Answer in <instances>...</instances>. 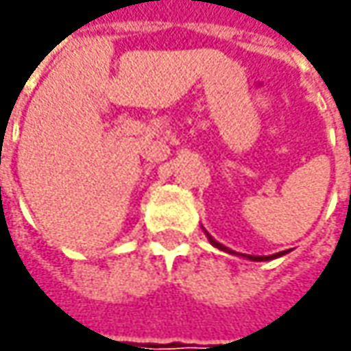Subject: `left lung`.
Instances as JSON below:
<instances>
[{
	"mask_svg": "<svg viewBox=\"0 0 351 351\" xmlns=\"http://www.w3.org/2000/svg\"><path fill=\"white\" fill-rule=\"evenodd\" d=\"M205 234H207V238H209V242L215 246V248L223 250V252H228V254H234V256H242V258H246V260H252V262H267V260H276V258H279V256H285L287 252H277V254H271V256H250V254H236L234 250L226 248V246H223L221 242H217L213 236L205 230Z\"/></svg>",
	"mask_w": 351,
	"mask_h": 351,
	"instance_id": "1",
	"label": "left lung"
}]
</instances>
